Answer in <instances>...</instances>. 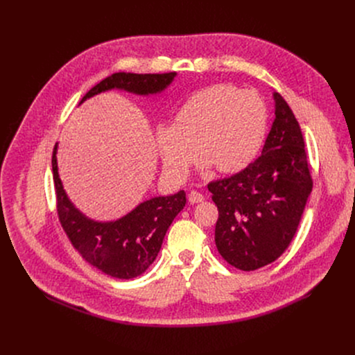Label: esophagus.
I'll return each mask as SVG.
<instances>
[{
    "instance_id": "1",
    "label": "esophagus",
    "mask_w": 355,
    "mask_h": 355,
    "mask_svg": "<svg viewBox=\"0 0 355 355\" xmlns=\"http://www.w3.org/2000/svg\"><path fill=\"white\" fill-rule=\"evenodd\" d=\"M204 199H205L204 195H202V193L198 192V191H195V189L188 193V200L191 202V204H199V202H202Z\"/></svg>"
}]
</instances>
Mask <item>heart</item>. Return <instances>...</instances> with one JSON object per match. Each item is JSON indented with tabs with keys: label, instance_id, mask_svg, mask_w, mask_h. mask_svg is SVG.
<instances>
[{
	"label": "heart",
	"instance_id": "heart-1",
	"mask_svg": "<svg viewBox=\"0 0 355 355\" xmlns=\"http://www.w3.org/2000/svg\"><path fill=\"white\" fill-rule=\"evenodd\" d=\"M268 114L254 91L215 84L185 98L173 125H160L157 146L166 168L184 177L199 155L219 173H236L257 156L267 132Z\"/></svg>",
	"mask_w": 355,
	"mask_h": 355
}]
</instances>
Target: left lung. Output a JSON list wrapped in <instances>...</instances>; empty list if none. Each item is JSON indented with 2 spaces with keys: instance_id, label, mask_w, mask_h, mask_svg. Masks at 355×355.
Listing matches in <instances>:
<instances>
[{
  "instance_id": "obj_1",
  "label": "left lung",
  "mask_w": 355,
  "mask_h": 355,
  "mask_svg": "<svg viewBox=\"0 0 355 355\" xmlns=\"http://www.w3.org/2000/svg\"><path fill=\"white\" fill-rule=\"evenodd\" d=\"M274 101L275 119L261 156L240 173L208 184L219 211L218 251L241 271L281 257L313 187L300 126L278 92Z\"/></svg>"
}]
</instances>
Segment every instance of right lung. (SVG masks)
<instances>
[{
    "mask_svg": "<svg viewBox=\"0 0 355 355\" xmlns=\"http://www.w3.org/2000/svg\"><path fill=\"white\" fill-rule=\"evenodd\" d=\"M174 77V71L164 74L115 73L92 87L81 103L114 88L137 95L157 94L166 89ZM56 153L58 143L52 156L58 215L74 248L87 263L114 278L132 279L143 274L156 260L174 218L184 209L185 192L144 200L115 222H95L84 216L67 198L59 177Z\"/></svg>",
    "mask_w": 355,
    "mask_h": 355,
    "instance_id": "add662e5",
    "label": "right lung"
}]
</instances>
